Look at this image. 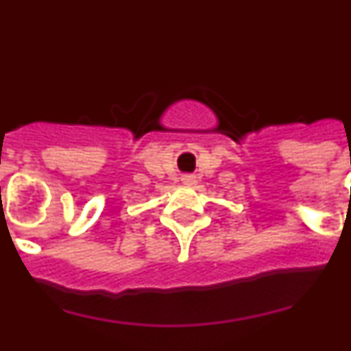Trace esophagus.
<instances>
[{
  "label": "esophagus",
  "mask_w": 351,
  "mask_h": 351,
  "mask_svg": "<svg viewBox=\"0 0 351 351\" xmlns=\"http://www.w3.org/2000/svg\"><path fill=\"white\" fill-rule=\"evenodd\" d=\"M180 180H182V184H186V186H193L194 182H196V177L191 176V174H186L180 177Z\"/></svg>",
  "instance_id": "1"
}]
</instances>
